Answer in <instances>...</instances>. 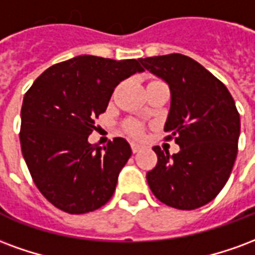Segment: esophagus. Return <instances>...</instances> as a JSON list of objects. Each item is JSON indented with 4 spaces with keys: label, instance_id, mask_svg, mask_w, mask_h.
Segmentation results:
<instances>
[{
    "label": "esophagus",
    "instance_id": "esophagus-1",
    "mask_svg": "<svg viewBox=\"0 0 255 255\" xmlns=\"http://www.w3.org/2000/svg\"><path fill=\"white\" fill-rule=\"evenodd\" d=\"M143 149L140 144L138 143H131V150H132V153H138V151H140V150Z\"/></svg>",
    "mask_w": 255,
    "mask_h": 255
}]
</instances>
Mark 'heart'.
<instances>
[{"label":"heart","mask_w":255,"mask_h":255,"mask_svg":"<svg viewBox=\"0 0 255 255\" xmlns=\"http://www.w3.org/2000/svg\"><path fill=\"white\" fill-rule=\"evenodd\" d=\"M124 129L132 138H142L144 133V126L140 122H136V120H128L124 124Z\"/></svg>","instance_id":"heart-1"}]
</instances>
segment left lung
<instances>
[{"label":"left lung","instance_id":"obj_1","mask_svg":"<svg viewBox=\"0 0 255 255\" xmlns=\"http://www.w3.org/2000/svg\"><path fill=\"white\" fill-rule=\"evenodd\" d=\"M171 89V111L164 131L180 151L153 150L157 165L146 179L157 199L180 210H194L217 197L238 154L241 117L223 82L195 60L172 53L139 58Z\"/></svg>","mask_w":255,"mask_h":255}]
</instances>
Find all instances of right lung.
I'll return each mask as SVG.
<instances>
[{
	"instance_id": "obj_1",
	"label": "right lung",
	"mask_w": 255,
	"mask_h": 255,
	"mask_svg": "<svg viewBox=\"0 0 255 255\" xmlns=\"http://www.w3.org/2000/svg\"><path fill=\"white\" fill-rule=\"evenodd\" d=\"M142 71L133 58L78 56L47 68L25 93L21 153L38 190L57 209L89 213L112 198L131 147L123 138L104 147L87 138L115 87Z\"/></svg>"
}]
</instances>
